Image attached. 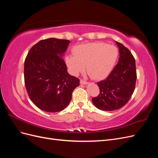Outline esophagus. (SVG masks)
Returning a JSON list of instances; mask_svg holds the SVG:
<instances>
[{"instance_id": "esophagus-1", "label": "esophagus", "mask_w": 158, "mask_h": 158, "mask_svg": "<svg viewBox=\"0 0 158 158\" xmlns=\"http://www.w3.org/2000/svg\"><path fill=\"white\" fill-rule=\"evenodd\" d=\"M80 82L81 84H88V82H86V81H85V80H84L82 79H81Z\"/></svg>"}]
</instances>
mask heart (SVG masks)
Returning <instances> with one entry per match:
<instances>
[{
	"label": "heart",
	"mask_w": 158,
	"mask_h": 158,
	"mask_svg": "<svg viewBox=\"0 0 158 158\" xmlns=\"http://www.w3.org/2000/svg\"><path fill=\"white\" fill-rule=\"evenodd\" d=\"M73 56L66 57V64L72 74L84 70L95 80L106 78L111 73L118 56L117 47L104 42H94L75 46Z\"/></svg>",
	"instance_id": "1"
}]
</instances>
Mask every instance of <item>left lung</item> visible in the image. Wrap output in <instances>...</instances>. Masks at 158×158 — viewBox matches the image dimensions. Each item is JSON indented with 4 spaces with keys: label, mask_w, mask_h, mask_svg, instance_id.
Returning a JSON list of instances; mask_svg holds the SVG:
<instances>
[{
    "label": "left lung",
    "mask_w": 158,
    "mask_h": 158,
    "mask_svg": "<svg viewBox=\"0 0 158 158\" xmlns=\"http://www.w3.org/2000/svg\"><path fill=\"white\" fill-rule=\"evenodd\" d=\"M119 59L106 79L98 82L99 94L92 98L95 106L103 111H114L123 107L131 98L136 81L135 59L131 52L116 41Z\"/></svg>",
    "instance_id": "left-lung-1"
}]
</instances>
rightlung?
Segmentation results:
<instances>
[{
	"mask_svg": "<svg viewBox=\"0 0 158 158\" xmlns=\"http://www.w3.org/2000/svg\"><path fill=\"white\" fill-rule=\"evenodd\" d=\"M67 40H41L29 51L24 62V82L31 101L43 111L63 110L69 104L80 80L70 75L63 59Z\"/></svg>",
	"mask_w": 158,
	"mask_h": 158,
	"instance_id": "obj_1",
	"label": "right lung"
}]
</instances>
